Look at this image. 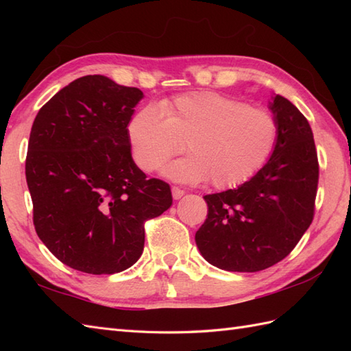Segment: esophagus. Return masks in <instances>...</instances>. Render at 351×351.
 Returning <instances> with one entry per match:
<instances>
[{"label": "esophagus", "mask_w": 351, "mask_h": 351, "mask_svg": "<svg viewBox=\"0 0 351 351\" xmlns=\"http://www.w3.org/2000/svg\"><path fill=\"white\" fill-rule=\"evenodd\" d=\"M184 195H185V191H184V190H181L180 187H171V196H173V199H175V200L181 199Z\"/></svg>", "instance_id": "obj_1"}]
</instances>
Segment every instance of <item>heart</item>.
I'll use <instances>...</instances> for the list:
<instances>
[{
  "instance_id": "heart-1",
  "label": "heart",
  "mask_w": 351,
  "mask_h": 351,
  "mask_svg": "<svg viewBox=\"0 0 351 351\" xmlns=\"http://www.w3.org/2000/svg\"><path fill=\"white\" fill-rule=\"evenodd\" d=\"M128 140L137 166L151 173L182 151L164 175L178 182H205L232 189L252 180L279 140L271 111L217 92L185 93L140 108L128 122Z\"/></svg>"
}]
</instances>
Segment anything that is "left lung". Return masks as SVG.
<instances>
[{
    "mask_svg": "<svg viewBox=\"0 0 351 351\" xmlns=\"http://www.w3.org/2000/svg\"><path fill=\"white\" fill-rule=\"evenodd\" d=\"M270 110L279 123L270 161L238 189L204 196L208 214L196 244L221 270L253 273L278 264L314 220L319 167L311 125L280 95Z\"/></svg>",
    "mask_w": 351,
    "mask_h": 351,
    "instance_id": "left-lung-1",
    "label": "left lung"
}]
</instances>
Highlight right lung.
<instances>
[{"label": "right lung", "instance_id": "right-lung-1", "mask_svg": "<svg viewBox=\"0 0 351 351\" xmlns=\"http://www.w3.org/2000/svg\"><path fill=\"white\" fill-rule=\"evenodd\" d=\"M137 87L87 75L37 113L25 176L33 223L49 252L73 270L113 274L137 263L145 221L171 205L170 185L147 180L131 156L128 122Z\"/></svg>", "mask_w": 351, "mask_h": 351}]
</instances>
